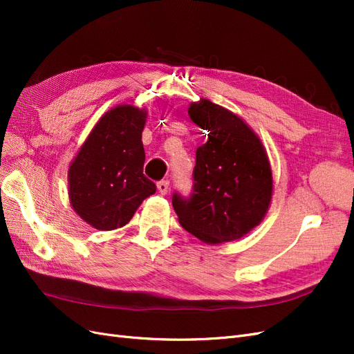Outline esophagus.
<instances>
[{
  "instance_id": "34e87169",
  "label": "esophagus",
  "mask_w": 354,
  "mask_h": 354,
  "mask_svg": "<svg viewBox=\"0 0 354 354\" xmlns=\"http://www.w3.org/2000/svg\"><path fill=\"white\" fill-rule=\"evenodd\" d=\"M158 190H159L162 195H165L167 192L169 190V181H168V180H160V181H158Z\"/></svg>"
}]
</instances>
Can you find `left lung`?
<instances>
[{
  "mask_svg": "<svg viewBox=\"0 0 354 354\" xmlns=\"http://www.w3.org/2000/svg\"><path fill=\"white\" fill-rule=\"evenodd\" d=\"M190 120L207 130L196 151L189 196L173 194L181 227L205 243L239 239L259 226L272 199L267 153L239 116L202 99L189 108Z\"/></svg>",
  "mask_w": 354,
  "mask_h": 354,
  "instance_id": "obj_1",
  "label": "left lung"
}]
</instances>
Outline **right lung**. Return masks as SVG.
Here are the masks:
<instances>
[{"instance_id":"obj_1","label":"right lung","mask_w":354,"mask_h":354,"mask_svg":"<svg viewBox=\"0 0 354 354\" xmlns=\"http://www.w3.org/2000/svg\"><path fill=\"white\" fill-rule=\"evenodd\" d=\"M145 121V111L118 106L100 118L71 164V203L95 229L122 227L156 192V185L143 174Z\"/></svg>"}]
</instances>
